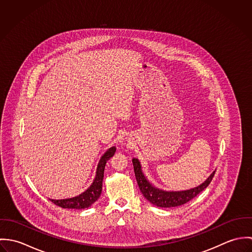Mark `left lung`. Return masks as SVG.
Instances as JSON below:
<instances>
[{
	"label": "left lung",
	"instance_id": "1",
	"mask_svg": "<svg viewBox=\"0 0 252 252\" xmlns=\"http://www.w3.org/2000/svg\"><path fill=\"white\" fill-rule=\"evenodd\" d=\"M132 162H133L134 172H135V176L137 179L139 188L141 189V192L143 193L144 198L148 200L151 204L161 208L179 207L191 201L200 192H202L204 189H206L209 186V184L213 180L216 171V170L205 182H203L201 185L195 188L185 190V191H164L154 187L148 180L145 179L142 171V166L137 158H133Z\"/></svg>",
	"mask_w": 252,
	"mask_h": 252
}]
</instances>
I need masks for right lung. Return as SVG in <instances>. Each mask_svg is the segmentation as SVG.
I'll return each instance as SVG.
<instances>
[{
	"instance_id": "obj_1",
	"label": "right lung",
	"mask_w": 252,
	"mask_h": 252,
	"mask_svg": "<svg viewBox=\"0 0 252 252\" xmlns=\"http://www.w3.org/2000/svg\"><path fill=\"white\" fill-rule=\"evenodd\" d=\"M116 148L114 146L110 147L106 151V153L102 156V158L99 161L97 171H96V177L93 180V183L90 185V187L84 191L83 193L79 194L76 197H72L70 199H63V200H53L49 199L53 204H55L58 207H61L63 209H86L89 208L92 204H94L100 197L102 193V187H103V179H104V172L105 167L108 160L114 155Z\"/></svg>"
}]
</instances>
